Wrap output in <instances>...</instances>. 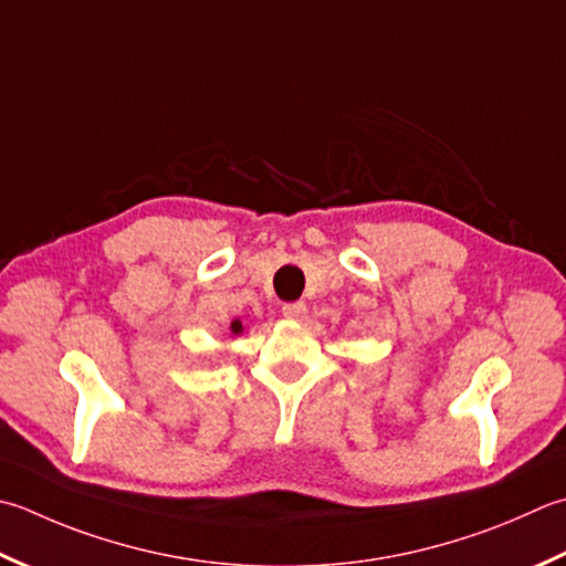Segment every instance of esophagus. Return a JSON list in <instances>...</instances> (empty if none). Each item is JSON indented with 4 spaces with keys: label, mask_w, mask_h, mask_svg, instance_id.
<instances>
[{
    "label": "esophagus",
    "mask_w": 566,
    "mask_h": 566,
    "mask_svg": "<svg viewBox=\"0 0 566 566\" xmlns=\"http://www.w3.org/2000/svg\"><path fill=\"white\" fill-rule=\"evenodd\" d=\"M282 314H284L286 318H294V321L304 318V316H306V304H304V302H290V304H284V306H282Z\"/></svg>",
    "instance_id": "34e87169"
}]
</instances>
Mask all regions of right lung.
<instances>
[{
  "label": "right lung",
  "mask_w": 566,
  "mask_h": 566,
  "mask_svg": "<svg viewBox=\"0 0 566 566\" xmlns=\"http://www.w3.org/2000/svg\"><path fill=\"white\" fill-rule=\"evenodd\" d=\"M232 334H240V331H242V324H240V321H232Z\"/></svg>",
  "instance_id": "right-lung-1"
}]
</instances>
